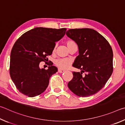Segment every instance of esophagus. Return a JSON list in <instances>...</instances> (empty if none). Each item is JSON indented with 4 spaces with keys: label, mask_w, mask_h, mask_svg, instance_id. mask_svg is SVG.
<instances>
[{
    "label": "esophagus",
    "mask_w": 125,
    "mask_h": 125,
    "mask_svg": "<svg viewBox=\"0 0 125 125\" xmlns=\"http://www.w3.org/2000/svg\"><path fill=\"white\" fill-rule=\"evenodd\" d=\"M58 72L59 73H64L65 72V71L64 70H62V69H58Z\"/></svg>",
    "instance_id": "34e87169"
}]
</instances>
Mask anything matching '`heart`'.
Here are the masks:
<instances>
[{
    "label": "heart",
    "mask_w": 125,
    "mask_h": 125,
    "mask_svg": "<svg viewBox=\"0 0 125 125\" xmlns=\"http://www.w3.org/2000/svg\"><path fill=\"white\" fill-rule=\"evenodd\" d=\"M73 44H75L73 41L69 40L66 42V44L68 48ZM55 64L61 69H66L71 64V61L69 59H58L55 61Z\"/></svg>",
    "instance_id": "1"
}]
</instances>
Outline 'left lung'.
I'll return each instance as SVG.
<instances>
[{
  "label": "left lung",
  "instance_id": "1",
  "mask_svg": "<svg viewBox=\"0 0 125 125\" xmlns=\"http://www.w3.org/2000/svg\"><path fill=\"white\" fill-rule=\"evenodd\" d=\"M66 34L78 47L79 55L73 66L81 70V73L73 72L68 87L79 97L94 94L103 88L113 73L112 48L102 35L91 28L70 29ZM84 72L87 74L83 77Z\"/></svg>",
  "mask_w": 125,
  "mask_h": 125
}]
</instances>
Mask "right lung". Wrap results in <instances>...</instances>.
<instances>
[{"label": "right lung", "instance_id": "obj_1", "mask_svg": "<svg viewBox=\"0 0 125 125\" xmlns=\"http://www.w3.org/2000/svg\"><path fill=\"white\" fill-rule=\"evenodd\" d=\"M66 28L36 27L25 32L15 43L10 54V75L20 92L29 97L42 93L49 78L58 71L49 65L47 70L39 63L50 55L55 42L64 36Z\"/></svg>", "mask_w": 125, "mask_h": 125}]
</instances>
